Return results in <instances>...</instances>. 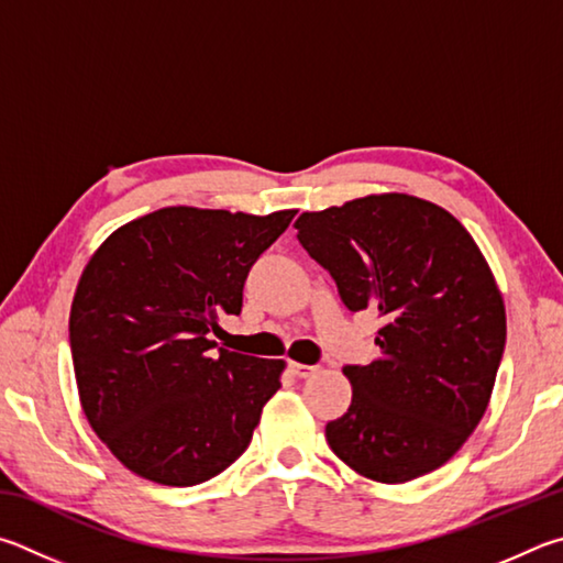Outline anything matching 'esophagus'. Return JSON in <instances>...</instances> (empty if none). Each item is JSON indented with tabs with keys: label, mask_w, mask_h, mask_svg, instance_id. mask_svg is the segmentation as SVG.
Returning a JSON list of instances; mask_svg holds the SVG:
<instances>
[{
	"label": "esophagus",
	"mask_w": 563,
	"mask_h": 563,
	"mask_svg": "<svg viewBox=\"0 0 563 563\" xmlns=\"http://www.w3.org/2000/svg\"><path fill=\"white\" fill-rule=\"evenodd\" d=\"M289 371H291L297 378H309L311 373H317V366H303V363L289 361Z\"/></svg>",
	"instance_id": "esophagus-1"
}]
</instances>
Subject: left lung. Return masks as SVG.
I'll return each instance as SVG.
<instances>
[{
	"instance_id": "obj_1",
	"label": "left lung",
	"mask_w": 563,
	"mask_h": 563,
	"mask_svg": "<svg viewBox=\"0 0 563 563\" xmlns=\"http://www.w3.org/2000/svg\"><path fill=\"white\" fill-rule=\"evenodd\" d=\"M297 236L349 311H376L380 356L346 366L353 398L327 426L358 475L400 485L438 470L485 416L507 317L472 234L448 210L386 192L303 212Z\"/></svg>"
}]
</instances>
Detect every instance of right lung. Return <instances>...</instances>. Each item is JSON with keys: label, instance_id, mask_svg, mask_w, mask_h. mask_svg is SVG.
<instances>
[{"label": "right lung", "instance_id": "add662e5", "mask_svg": "<svg viewBox=\"0 0 563 563\" xmlns=\"http://www.w3.org/2000/svg\"><path fill=\"white\" fill-rule=\"evenodd\" d=\"M294 214L163 207L88 260L68 319L78 398L137 477L200 485L252 442L284 361L214 351L210 333L242 311L246 274Z\"/></svg>", "mask_w": 563, "mask_h": 563}]
</instances>
